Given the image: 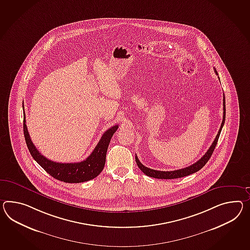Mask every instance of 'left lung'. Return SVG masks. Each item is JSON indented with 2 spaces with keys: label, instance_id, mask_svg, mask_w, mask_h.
<instances>
[{
  "label": "left lung",
  "instance_id": "8db88e82",
  "mask_svg": "<svg viewBox=\"0 0 250 250\" xmlns=\"http://www.w3.org/2000/svg\"><path fill=\"white\" fill-rule=\"evenodd\" d=\"M214 71H215V73L218 75V72H217L216 68H214ZM218 76H219V75H218ZM218 78H219V77H218ZM223 96H224V94H223ZM225 118L226 104L225 96H224V97H223V120H222V123H221V125H220V128H219L218 134L216 135L215 140L213 141L211 146L208 148L207 152H206L198 162H196L193 165H190L189 167L183 168V169L170 170V171L152 170V169H150V168H148V167H146L145 165H142V163L139 161L138 157L135 155V162H136V164L138 165L139 169H140L146 175H147V176L156 178V179H176V178H182V177L188 176L189 174H192V173H194L196 171L201 170V168L207 164L208 161L209 160L210 156H211L212 153H213L214 149H215V147L217 146V143H218V140H219V134L221 133V130H222V127H223V125H224V123H225Z\"/></svg>",
  "mask_w": 250,
  "mask_h": 250
}]
</instances>
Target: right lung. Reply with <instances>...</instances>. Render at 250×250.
Returning <instances> with one entry per match:
<instances>
[{"label":"right lung","instance_id":"add662e5","mask_svg":"<svg viewBox=\"0 0 250 250\" xmlns=\"http://www.w3.org/2000/svg\"><path fill=\"white\" fill-rule=\"evenodd\" d=\"M118 125L109 128L104 133L101 139L98 142L97 146L87 158L80 163L61 164L50 161L49 159L43 156L41 152L37 150L36 147L31 140L30 134L26 125L25 120L24 107H23V132L25 141L31 156L39 165L46 170L49 175L59 181L67 183H84L93 180L100 174L103 170L105 164V156L107 148L109 146L110 140L113 134L116 133Z\"/></svg>","mask_w":250,"mask_h":250}]
</instances>
